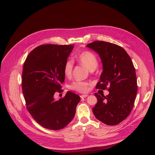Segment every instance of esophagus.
<instances>
[{"mask_svg":"<svg viewBox=\"0 0 155 155\" xmlns=\"http://www.w3.org/2000/svg\"><path fill=\"white\" fill-rule=\"evenodd\" d=\"M88 96V95H87V94H84V95H80V97L82 99H83V98H85V97H87Z\"/></svg>","mask_w":155,"mask_h":155,"instance_id":"1","label":"esophagus"}]
</instances>
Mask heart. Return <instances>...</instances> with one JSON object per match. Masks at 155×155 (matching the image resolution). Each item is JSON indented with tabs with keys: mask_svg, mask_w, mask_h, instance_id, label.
Returning <instances> with one entry per match:
<instances>
[{
	"mask_svg": "<svg viewBox=\"0 0 155 155\" xmlns=\"http://www.w3.org/2000/svg\"><path fill=\"white\" fill-rule=\"evenodd\" d=\"M77 60L84 66L87 67L91 71L96 69L98 66V60L96 56L92 52L85 51L80 53L77 56ZM73 67V61L71 60H68L64 63L63 67V72L67 77H70L72 74ZM91 84L87 82L75 81L69 85V88L74 91L80 93L87 92L89 90Z\"/></svg>",
	"mask_w": 155,
	"mask_h": 155,
	"instance_id": "heart-1",
	"label": "heart"
}]
</instances>
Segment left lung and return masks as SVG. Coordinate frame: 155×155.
Segmentation results:
<instances>
[{"mask_svg": "<svg viewBox=\"0 0 155 155\" xmlns=\"http://www.w3.org/2000/svg\"><path fill=\"white\" fill-rule=\"evenodd\" d=\"M87 46L99 54L103 64L96 88L109 92L106 96L95 94L97 103L93 113L102 123L117 125L129 115L136 99L137 86L133 61L124 49L116 44L96 41Z\"/></svg>", "mask_w": 155, "mask_h": 155, "instance_id": "obj_1", "label": "left lung"}]
</instances>
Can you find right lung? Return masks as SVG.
Listing matches in <instances>:
<instances>
[{
    "instance_id": "add662e5",
    "label": "right lung",
    "mask_w": 155,
    "mask_h": 155,
    "mask_svg": "<svg viewBox=\"0 0 155 155\" xmlns=\"http://www.w3.org/2000/svg\"><path fill=\"white\" fill-rule=\"evenodd\" d=\"M73 45H43L35 48L24 61L22 89L26 108L37 123L51 130L67 126L74 117L79 95L68 91L55 100L56 92H63V67Z\"/></svg>"
}]
</instances>
